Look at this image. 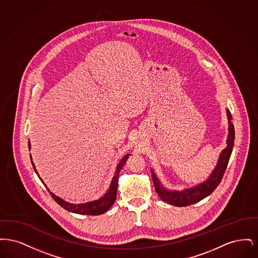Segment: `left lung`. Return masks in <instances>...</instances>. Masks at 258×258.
Segmentation results:
<instances>
[{
    "mask_svg": "<svg viewBox=\"0 0 258 258\" xmlns=\"http://www.w3.org/2000/svg\"><path fill=\"white\" fill-rule=\"evenodd\" d=\"M226 113H227L228 123H229L227 147L221 152L217 167L211 174L210 178L206 182H203L197 186L184 189L182 191H175V190L172 191V190H168V189L164 188L162 185H160L159 179L156 177V174L151 169L152 179L154 182L156 191L161 200H163L166 203L174 205V206H178V207L188 206V205L195 204L198 201L202 200L203 198L210 196L220 184L221 179L223 177V174L226 170L229 159H230L234 146V139H235V131H234L233 123L231 121L232 116H231L230 111L228 109L226 110Z\"/></svg>",
    "mask_w": 258,
    "mask_h": 258,
    "instance_id": "left-lung-1",
    "label": "left lung"
}]
</instances>
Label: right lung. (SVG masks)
<instances>
[{
	"label": "right lung",
	"instance_id": "1",
	"mask_svg": "<svg viewBox=\"0 0 258 258\" xmlns=\"http://www.w3.org/2000/svg\"><path fill=\"white\" fill-rule=\"evenodd\" d=\"M29 149H30V142H29ZM130 154L125 155L121 161L119 162V164L117 165L116 171H115V175L113 177V180L111 182L110 186L107 190V192L101 197L100 199L96 200V201H92V202H88V203H84V204H72L69 202H66L64 200H62L60 197H56L53 192H51L48 187H46L49 191L50 196L53 197V199L63 209H66L69 212H73V213H76V214H80V215H89V216H98V215H101L103 213H105L108 209L110 208L111 206L113 205V203L116 200V195H117V187H118V179H119V173L121 171L122 167L124 165L125 161L127 160ZM32 160V159H31ZM33 167L35 168V164L32 161ZM35 171L37 170L35 169ZM38 176V174H37ZM39 177V176H38ZM40 179V178H39ZM41 180V179H40ZM42 182V180H41ZM43 183V182H42ZM46 186V185H45Z\"/></svg>",
	"mask_w": 258,
	"mask_h": 258
}]
</instances>
